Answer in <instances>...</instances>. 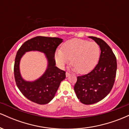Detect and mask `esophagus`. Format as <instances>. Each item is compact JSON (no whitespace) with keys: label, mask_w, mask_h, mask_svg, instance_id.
Masks as SVG:
<instances>
[{"label":"esophagus","mask_w":129,"mask_h":129,"mask_svg":"<svg viewBox=\"0 0 129 129\" xmlns=\"http://www.w3.org/2000/svg\"><path fill=\"white\" fill-rule=\"evenodd\" d=\"M66 77H69V76H70V73H69V72H67L66 73Z\"/></svg>","instance_id":"obj_1"}]
</instances>
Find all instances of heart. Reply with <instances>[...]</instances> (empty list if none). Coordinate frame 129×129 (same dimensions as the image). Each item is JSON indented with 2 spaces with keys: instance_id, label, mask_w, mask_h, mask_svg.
Here are the masks:
<instances>
[{
  "instance_id": "b5f03b06",
  "label": "heart",
  "mask_w": 129,
  "mask_h": 129,
  "mask_svg": "<svg viewBox=\"0 0 129 129\" xmlns=\"http://www.w3.org/2000/svg\"><path fill=\"white\" fill-rule=\"evenodd\" d=\"M101 49L98 43L87 40L72 39L63 44L62 50L56 53V60L63 67L70 62L73 65V70L80 73H87L95 67L100 57Z\"/></svg>"
}]
</instances>
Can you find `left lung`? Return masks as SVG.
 Segmentation results:
<instances>
[{"label":"left lung","mask_w":129,"mask_h":129,"mask_svg":"<svg viewBox=\"0 0 129 129\" xmlns=\"http://www.w3.org/2000/svg\"><path fill=\"white\" fill-rule=\"evenodd\" d=\"M89 38L100 45V60L91 72L77 77L74 87L78 100L86 105L96 103L107 96L113 86L117 69L116 58L107 43L100 38Z\"/></svg>","instance_id":"8db88e82"}]
</instances>
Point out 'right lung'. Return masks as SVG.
Listing matches in <instances>:
<instances>
[{
  "label": "right lung",
  "instance_id": "1",
  "mask_svg": "<svg viewBox=\"0 0 129 129\" xmlns=\"http://www.w3.org/2000/svg\"><path fill=\"white\" fill-rule=\"evenodd\" d=\"M62 39L58 38L36 36L22 44L16 54L14 66L16 85L28 100L38 104H46L53 100L60 82L66 78V72L56 67L54 54ZM29 51L45 53L48 60V67L44 75L33 82L25 81L21 78L19 63L22 56Z\"/></svg>",
  "mask_w": 129,
  "mask_h": 129
}]
</instances>
